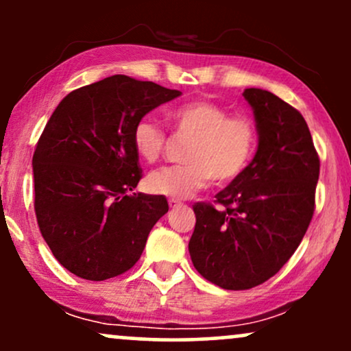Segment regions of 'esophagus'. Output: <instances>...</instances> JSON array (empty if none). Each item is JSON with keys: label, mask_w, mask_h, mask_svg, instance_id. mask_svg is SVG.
<instances>
[{"label": "esophagus", "mask_w": 351, "mask_h": 351, "mask_svg": "<svg viewBox=\"0 0 351 351\" xmlns=\"http://www.w3.org/2000/svg\"><path fill=\"white\" fill-rule=\"evenodd\" d=\"M168 204H170V208H178V206H181V201L170 199V201H168Z\"/></svg>", "instance_id": "obj_1"}]
</instances>
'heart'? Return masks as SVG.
<instances>
[{"label":"heart","instance_id":"heart-1","mask_svg":"<svg viewBox=\"0 0 351 351\" xmlns=\"http://www.w3.org/2000/svg\"><path fill=\"white\" fill-rule=\"evenodd\" d=\"M175 130L191 136L181 165L155 170L147 176L148 191L184 199L211 181L229 183L239 178L257 148V127L247 115H231L226 107L211 100H191L168 112ZM167 135L150 119L135 123L132 143L140 160L155 163L162 156Z\"/></svg>","mask_w":351,"mask_h":351}]
</instances>
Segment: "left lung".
I'll return each mask as SVG.
<instances>
[{
	"mask_svg": "<svg viewBox=\"0 0 351 351\" xmlns=\"http://www.w3.org/2000/svg\"><path fill=\"white\" fill-rule=\"evenodd\" d=\"M259 134L256 156L239 178L196 203L188 249L204 279L245 291L280 271L304 239L315 211L320 160L297 108L263 88H245Z\"/></svg>",
	"mask_w": 351,
	"mask_h": 351,
	"instance_id": "obj_1",
	"label": "left lung"
}]
</instances>
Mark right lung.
I'll list each match as a JSON object with an SVG mask.
<instances>
[{
  "instance_id": "1",
  "label": "right lung",
  "mask_w": 351,
  "mask_h": 351,
  "mask_svg": "<svg viewBox=\"0 0 351 351\" xmlns=\"http://www.w3.org/2000/svg\"><path fill=\"white\" fill-rule=\"evenodd\" d=\"M181 95L117 74L66 95L33 155L39 231L67 271L86 280L127 272L142 256L165 196L132 193L142 180L135 123Z\"/></svg>"
}]
</instances>
